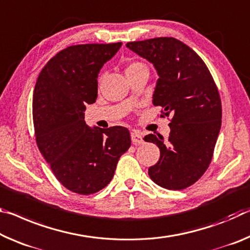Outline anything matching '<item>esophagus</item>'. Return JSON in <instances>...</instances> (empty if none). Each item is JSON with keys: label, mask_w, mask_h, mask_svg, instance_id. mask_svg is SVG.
Here are the masks:
<instances>
[{"label": "esophagus", "mask_w": 250, "mask_h": 250, "mask_svg": "<svg viewBox=\"0 0 250 250\" xmlns=\"http://www.w3.org/2000/svg\"><path fill=\"white\" fill-rule=\"evenodd\" d=\"M131 140L133 145L144 144V137H142V134L139 131H137V130H132L131 131Z\"/></svg>", "instance_id": "1"}]
</instances>
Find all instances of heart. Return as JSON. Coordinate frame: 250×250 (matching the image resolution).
I'll return each instance as SVG.
<instances>
[{
	"mask_svg": "<svg viewBox=\"0 0 250 250\" xmlns=\"http://www.w3.org/2000/svg\"><path fill=\"white\" fill-rule=\"evenodd\" d=\"M144 66H146L144 63L141 62H138V61H132L128 63V65H126L125 68V73L126 72H130V71H133V70H137V69H140V68H144Z\"/></svg>",
	"mask_w": 250,
	"mask_h": 250,
	"instance_id": "obj_1",
	"label": "heart"
}]
</instances>
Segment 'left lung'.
I'll use <instances>...</instances> for the list:
<instances>
[{
	"instance_id": "obj_1",
	"label": "left lung",
	"mask_w": 250,
	"mask_h": 250,
	"mask_svg": "<svg viewBox=\"0 0 250 250\" xmlns=\"http://www.w3.org/2000/svg\"><path fill=\"white\" fill-rule=\"evenodd\" d=\"M126 47L153 63L159 79L152 97L160 118H170V133L148 134L145 141L160 149L148 173L169 190L195 184L210 165L221 126V101L213 78L191 47L175 38H154L126 43Z\"/></svg>"
}]
</instances>
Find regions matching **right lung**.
Returning <instances> with one entry per match:
<instances>
[{"instance_id":"right-lung-1","label":"right lung","mask_w":250,"mask_h":250,"mask_svg":"<svg viewBox=\"0 0 250 250\" xmlns=\"http://www.w3.org/2000/svg\"><path fill=\"white\" fill-rule=\"evenodd\" d=\"M121 44L68 46L46 63L35 83L32 106L38 148L55 178L79 195L104 189L131 146L125 126L91 129L84 121L85 104L96 102L98 96V74Z\"/></svg>"}]
</instances>
